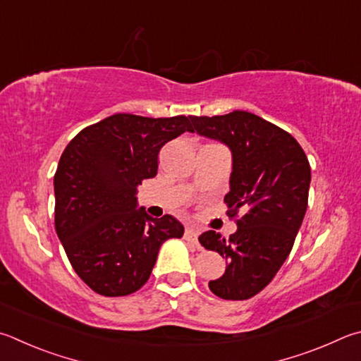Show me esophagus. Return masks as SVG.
Returning <instances> with one entry per match:
<instances>
[{"mask_svg": "<svg viewBox=\"0 0 361 361\" xmlns=\"http://www.w3.org/2000/svg\"><path fill=\"white\" fill-rule=\"evenodd\" d=\"M185 238L188 240V241H191L192 245H195L197 246L199 245V232L195 231V228H186V232H185Z\"/></svg>", "mask_w": 361, "mask_h": 361, "instance_id": "1", "label": "esophagus"}]
</instances>
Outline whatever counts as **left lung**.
<instances>
[{
  "label": "left lung",
  "instance_id": "obj_1",
  "mask_svg": "<svg viewBox=\"0 0 361 361\" xmlns=\"http://www.w3.org/2000/svg\"><path fill=\"white\" fill-rule=\"evenodd\" d=\"M194 130L232 153L228 214L243 212L228 240L208 231L199 241L226 257V271L208 287L224 300H247L274 278L289 257L303 222L311 167L303 148L274 124L245 110L191 116ZM192 130V133H194Z\"/></svg>",
  "mask_w": 361,
  "mask_h": 361
}]
</instances>
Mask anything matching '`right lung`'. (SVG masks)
Returning <instances> with one entry per match:
<instances>
[{
  "label": "right lung",
  "instance_id": "1",
  "mask_svg": "<svg viewBox=\"0 0 361 361\" xmlns=\"http://www.w3.org/2000/svg\"><path fill=\"white\" fill-rule=\"evenodd\" d=\"M192 133L191 116L116 114L80 130L64 149L54 178L55 228L72 268L90 289L124 297L147 283L169 238L185 233L172 214L139 208L143 180L158 173L167 142Z\"/></svg>",
  "mask_w": 361,
  "mask_h": 361
}]
</instances>
